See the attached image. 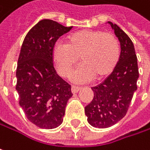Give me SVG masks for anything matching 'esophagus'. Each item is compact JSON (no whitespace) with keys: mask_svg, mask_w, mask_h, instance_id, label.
I'll list each match as a JSON object with an SVG mask.
<instances>
[{"mask_svg":"<svg viewBox=\"0 0 150 150\" xmlns=\"http://www.w3.org/2000/svg\"><path fill=\"white\" fill-rule=\"evenodd\" d=\"M80 89H81V88H80V87H77V86H72V87H71V91H72L73 94L77 93Z\"/></svg>","mask_w":150,"mask_h":150,"instance_id":"34e87169","label":"esophagus"}]
</instances>
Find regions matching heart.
<instances>
[{
	"label": "heart",
	"instance_id": "1",
	"mask_svg": "<svg viewBox=\"0 0 150 150\" xmlns=\"http://www.w3.org/2000/svg\"><path fill=\"white\" fill-rule=\"evenodd\" d=\"M121 55L118 39L109 32L84 29L70 34L66 43L54 46L52 56L57 71L62 76L71 73L78 57L81 65L71 75L75 82H87L95 76L102 79L116 68Z\"/></svg>",
	"mask_w": 150,
	"mask_h": 150
}]
</instances>
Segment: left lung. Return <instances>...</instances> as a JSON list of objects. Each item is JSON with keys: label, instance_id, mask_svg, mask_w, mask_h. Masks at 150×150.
Segmentation results:
<instances>
[{"label": "left lung", "instance_id": "8db88e82", "mask_svg": "<svg viewBox=\"0 0 150 150\" xmlns=\"http://www.w3.org/2000/svg\"><path fill=\"white\" fill-rule=\"evenodd\" d=\"M121 44L119 62L104 81L91 88L94 98L85 107L90 125L99 129L111 127L122 119L129 109L139 77L134 44L116 24L108 21Z\"/></svg>", "mask_w": 150, "mask_h": 150}]
</instances>
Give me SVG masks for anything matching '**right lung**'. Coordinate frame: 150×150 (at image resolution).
I'll list each match as a JSON object with an SVG mask.
<instances>
[{
  "instance_id": "1",
  "label": "right lung",
  "mask_w": 150,
  "mask_h": 150,
  "mask_svg": "<svg viewBox=\"0 0 150 150\" xmlns=\"http://www.w3.org/2000/svg\"><path fill=\"white\" fill-rule=\"evenodd\" d=\"M71 28L42 20L28 31L21 45L15 88L27 118L41 129H51L62 123L67 103L73 96L71 86L57 75L52 56L56 41Z\"/></svg>"
}]
</instances>
